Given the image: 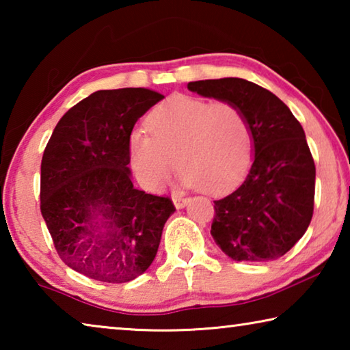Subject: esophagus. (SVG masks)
<instances>
[{"label": "esophagus", "instance_id": "1", "mask_svg": "<svg viewBox=\"0 0 350 350\" xmlns=\"http://www.w3.org/2000/svg\"><path fill=\"white\" fill-rule=\"evenodd\" d=\"M173 202H174L176 208H183V206L188 204V199L183 196H179V194H176V196H173Z\"/></svg>", "mask_w": 350, "mask_h": 350}]
</instances>
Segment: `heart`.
Masks as SVG:
<instances>
[{
    "instance_id": "b5f03b06",
    "label": "heart",
    "mask_w": 350,
    "mask_h": 350,
    "mask_svg": "<svg viewBox=\"0 0 350 350\" xmlns=\"http://www.w3.org/2000/svg\"><path fill=\"white\" fill-rule=\"evenodd\" d=\"M146 128L150 134L131 135L129 159L148 189H161L179 163L183 185L219 193L233 187L250 163V125L232 102L176 94L152 109Z\"/></svg>"
}]
</instances>
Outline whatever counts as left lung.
Returning a JSON list of instances; mask_svg holds the SVG:
<instances>
[{
	"label": "left lung",
	"mask_w": 350,
	"mask_h": 350,
	"mask_svg": "<svg viewBox=\"0 0 350 350\" xmlns=\"http://www.w3.org/2000/svg\"><path fill=\"white\" fill-rule=\"evenodd\" d=\"M188 90L238 105L252 131V167L238 188L215 200L213 239L233 260L284 256L313 215L315 163L303 126L275 94L244 79L189 81Z\"/></svg>",
	"instance_id": "1"
}]
</instances>
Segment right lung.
Returning <instances> with one entry per match:
<instances>
[{
    "label": "right lung",
    "mask_w": 350,
    "mask_h": 350,
    "mask_svg": "<svg viewBox=\"0 0 350 350\" xmlns=\"http://www.w3.org/2000/svg\"><path fill=\"white\" fill-rule=\"evenodd\" d=\"M163 98L145 88L91 94L52 133L41 161V215L64 264L102 282L140 276L176 211L168 198L134 188L129 137Z\"/></svg>",
    "instance_id": "1"
}]
</instances>
